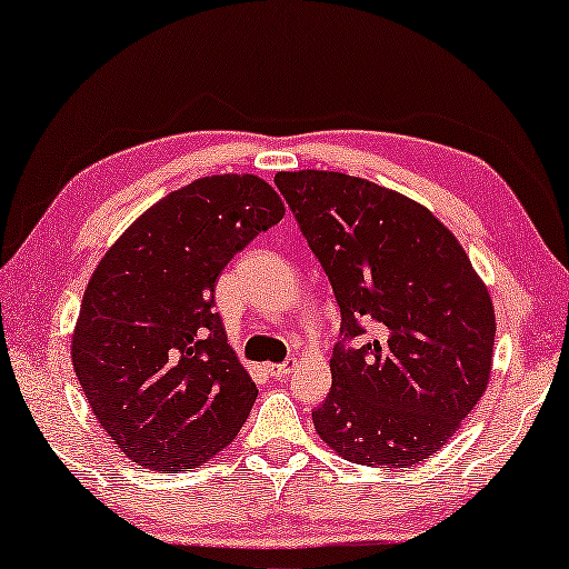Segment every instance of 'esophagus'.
I'll return each mask as SVG.
<instances>
[{
    "label": "esophagus",
    "instance_id": "esophagus-1",
    "mask_svg": "<svg viewBox=\"0 0 569 569\" xmlns=\"http://www.w3.org/2000/svg\"><path fill=\"white\" fill-rule=\"evenodd\" d=\"M295 368V360H287V362H267L264 370L269 372L272 378H287Z\"/></svg>",
    "mask_w": 569,
    "mask_h": 569
}]
</instances>
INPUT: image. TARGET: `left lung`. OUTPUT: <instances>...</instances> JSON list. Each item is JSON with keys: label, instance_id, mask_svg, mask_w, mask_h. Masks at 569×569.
Masks as SVG:
<instances>
[{"label": "left lung", "instance_id": "obj_1", "mask_svg": "<svg viewBox=\"0 0 569 569\" xmlns=\"http://www.w3.org/2000/svg\"><path fill=\"white\" fill-rule=\"evenodd\" d=\"M277 189L328 274L346 338L332 388L312 411L325 446L352 463L431 459L479 403L495 362L491 295L449 227L423 203L358 176L279 171Z\"/></svg>", "mask_w": 569, "mask_h": 569}]
</instances>
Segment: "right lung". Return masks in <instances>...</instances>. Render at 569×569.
Listing matches in <instances>:
<instances>
[{
	"mask_svg": "<svg viewBox=\"0 0 569 569\" xmlns=\"http://www.w3.org/2000/svg\"><path fill=\"white\" fill-rule=\"evenodd\" d=\"M282 217L259 176H203L146 209L102 254L70 356L92 416L138 467H203L244 426L257 386L213 312V287Z\"/></svg>",
	"mask_w": 569,
	"mask_h": 569,
	"instance_id": "obj_1",
	"label": "right lung"
}]
</instances>
